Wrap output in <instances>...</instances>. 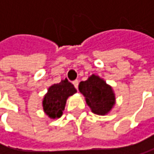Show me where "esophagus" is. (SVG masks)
Segmentation results:
<instances>
[{
  "label": "esophagus",
  "mask_w": 154,
  "mask_h": 154,
  "mask_svg": "<svg viewBox=\"0 0 154 154\" xmlns=\"http://www.w3.org/2000/svg\"><path fill=\"white\" fill-rule=\"evenodd\" d=\"M73 85L75 86V88L78 90V88H79V80H75V81H73Z\"/></svg>",
  "instance_id": "esophagus-1"
}]
</instances>
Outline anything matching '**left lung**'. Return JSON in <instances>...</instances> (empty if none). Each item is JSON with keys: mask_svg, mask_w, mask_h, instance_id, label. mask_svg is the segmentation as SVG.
Returning a JSON list of instances; mask_svg holds the SVG:
<instances>
[{"mask_svg": "<svg viewBox=\"0 0 154 154\" xmlns=\"http://www.w3.org/2000/svg\"><path fill=\"white\" fill-rule=\"evenodd\" d=\"M79 90L85 97L88 106L96 115H107L116 104V94L113 88L94 74L88 76L86 81L79 83Z\"/></svg>", "mask_w": 154, "mask_h": 154, "instance_id": "left-lung-1", "label": "left lung"}]
</instances>
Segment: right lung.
<instances>
[{
  "label": "right lung",
  "instance_id": "right-lung-1",
  "mask_svg": "<svg viewBox=\"0 0 154 154\" xmlns=\"http://www.w3.org/2000/svg\"><path fill=\"white\" fill-rule=\"evenodd\" d=\"M76 92L74 85L66 79L60 83L49 87L47 93L42 100V107L44 113L51 118L55 119L62 116L66 104L68 97Z\"/></svg>",
  "mask_w": 154,
  "mask_h": 154
}]
</instances>
